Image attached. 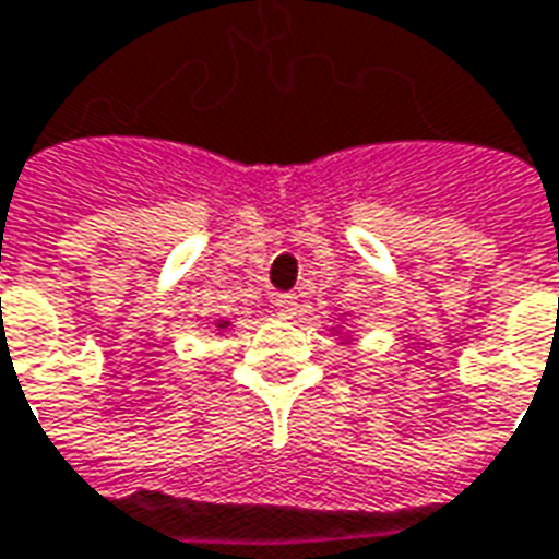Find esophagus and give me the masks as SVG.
<instances>
[{
    "label": "esophagus",
    "mask_w": 559,
    "mask_h": 559,
    "mask_svg": "<svg viewBox=\"0 0 559 559\" xmlns=\"http://www.w3.org/2000/svg\"><path fill=\"white\" fill-rule=\"evenodd\" d=\"M276 310H280V317L292 320V317H298V313H301V305H298V298H295V295H280V298H276Z\"/></svg>",
    "instance_id": "esophagus-1"
}]
</instances>
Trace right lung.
I'll list each match as a JSON object with an SVG mask.
<instances>
[{"mask_svg":"<svg viewBox=\"0 0 559 559\" xmlns=\"http://www.w3.org/2000/svg\"><path fill=\"white\" fill-rule=\"evenodd\" d=\"M227 325H230V320H218V323H215V329H218V332H224Z\"/></svg>","mask_w":559,"mask_h":559,"instance_id":"add662e5","label":"right lung"}]
</instances>
